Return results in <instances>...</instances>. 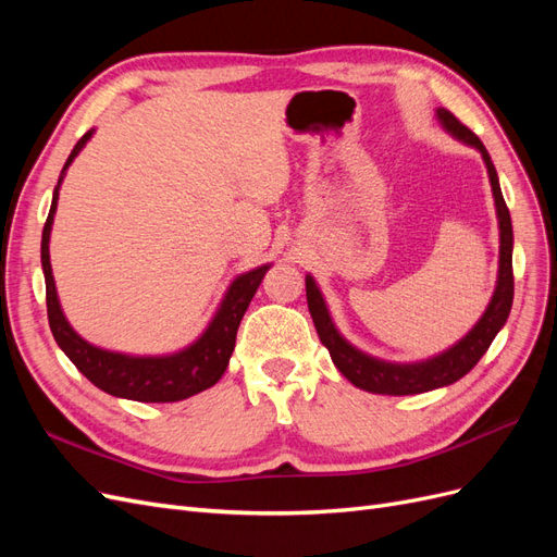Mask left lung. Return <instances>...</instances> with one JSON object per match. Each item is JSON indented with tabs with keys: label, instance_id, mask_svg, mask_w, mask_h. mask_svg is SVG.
<instances>
[{
	"label": "left lung",
	"instance_id": "8db88e82",
	"mask_svg": "<svg viewBox=\"0 0 557 557\" xmlns=\"http://www.w3.org/2000/svg\"><path fill=\"white\" fill-rule=\"evenodd\" d=\"M440 121L444 127L453 134L455 139H460L469 146H474L481 150V156L487 166V176H491L493 185V195H495V207H497V218H499V276H497V288L495 295L487 305L483 318L476 323V327L471 330L462 342L448 348L442 356H436L432 360L418 362V364H391L376 358H369L358 348H352L344 336L336 332L332 325L327 307L323 301V295H320L318 285L311 276H307V301H309V311L313 318L315 332L320 336V342L330 350L332 362L336 369L352 383L362 387L367 393H376V395H418V393H428L434 391V387L450 385L458 379H462L467 372L476 367V362L483 358V352L491 348L493 339L497 332L504 327L513 305V227H511V215L507 201L502 197V188L497 181L495 164L487 156L485 146L481 139L471 132L467 125H462L458 117H455L448 109L436 111Z\"/></svg>",
	"mask_w": 557,
	"mask_h": 557
}]
</instances>
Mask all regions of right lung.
Instances as JSON below:
<instances>
[{
    "mask_svg": "<svg viewBox=\"0 0 557 557\" xmlns=\"http://www.w3.org/2000/svg\"><path fill=\"white\" fill-rule=\"evenodd\" d=\"M92 137V132H86L74 146L72 156L66 158L62 176L66 166L78 156V150L86 146ZM62 176L55 185L53 205H50L44 234H41V267L46 276V309H48V325L53 332L58 346L66 352L78 372L95 383L99 391H104L113 397H125L134 401H178L185 397H193L207 387L215 385L218 379L225 374L230 356L237 342V330L242 318L250 305L252 295H256L258 285L262 283L269 264L252 269L248 274H242L237 281L230 285V290L223 299L221 309L213 315L211 325L199 339L176 356L164 358H132L123 352L102 350L88 342L70 327L66 318L62 315L53 269H50L48 256V239H50V225H53V215L58 209V190Z\"/></svg>",
    "mask_w": 557,
    "mask_h": 557,
    "instance_id": "add662e5",
    "label": "right lung"
}]
</instances>
